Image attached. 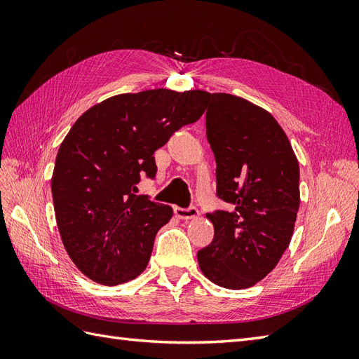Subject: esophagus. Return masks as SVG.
<instances>
[{
  "label": "esophagus",
  "instance_id": "esophagus-1",
  "mask_svg": "<svg viewBox=\"0 0 359 359\" xmlns=\"http://www.w3.org/2000/svg\"><path fill=\"white\" fill-rule=\"evenodd\" d=\"M175 214H177L178 219L190 220V219H196V217L199 215V211H198V208L194 205H190L189 208H180V206H177Z\"/></svg>",
  "mask_w": 359,
  "mask_h": 359
}]
</instances>
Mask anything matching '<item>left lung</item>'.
<instances>
[{"mask_svg": "<svg viewBox=\"0 0 359 359\" xmlns=\"http://www.w3.org/2000/svg\"><path fill=\"white\" fill-rule=\"evenodd\" d=\"M206 139L215 157L217 196L231 210L199 250L205 277L227 289L253 286L287 248L299 208V165L283 128L262 107L232 94L206 93Z\"/></svg>", "mask_w": 359, "mask_h": 359, "instance_id": "obj_1", "label": "left lung"}]
</instances>
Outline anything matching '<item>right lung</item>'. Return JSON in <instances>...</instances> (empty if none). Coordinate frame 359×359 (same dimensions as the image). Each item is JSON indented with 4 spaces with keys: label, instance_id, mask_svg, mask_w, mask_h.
I'll use <instances>...</instances> for the list:
<instances>
[{
    "label": "right lung",
    "instance_id": "obj_1",
    "mask_svg": "<svg viewBox=\"0 0 359 359\" xmlns=\"http://www.w3.org/2000/svg\"><path fill=\"white\" fill-rule=\"evenodd\" d=\"M206 93L165 88L114 95L79 116L58 149L52 198L61 240L81 273L116 286L147 268L169 205L136 194L154 153L205 112Z\"/></svg>",
    "mask_w": 359,
    "mask_h": 359
}]
</instances>
